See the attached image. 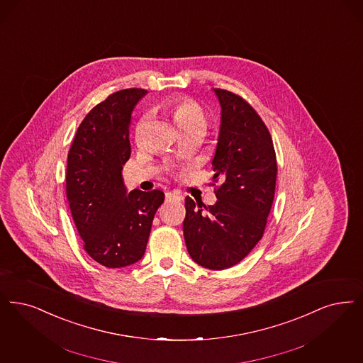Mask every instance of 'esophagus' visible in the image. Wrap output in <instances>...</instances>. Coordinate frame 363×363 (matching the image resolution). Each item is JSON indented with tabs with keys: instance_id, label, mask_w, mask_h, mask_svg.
I'll return each instance as SVG.
<instances>
[{
	"instance_id": "esophagus-1",
	"label": "esophagus",
	"mask_w": 363,
	"mask_h": 363,
	"mask_svg": "<svg viewBox=\"0 0 363 363\" xmlns=\"http://www.w3.org/2000/svg\"><path fill=\"white\" fill-rule=\"evenodd\" d=\"M182 199V196L181 194H178V193H173V191H167L166 193V200H181Z\"/></svg>"
}]
</instances>
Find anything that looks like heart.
<instances>
[{
  "instance_id": "1",
  "label": "heart",
  "mask_w": 363,
  "mask_h": 363,
  "mask_svg": "<svg viewBox=\"0 0 363 363\" xmlns=\"http://www.w3.org/2000/svg\"><path fill=\"white\" fill-rule=\"evenodd\" d=\"M169 111L174 120L175 125L181 132L194 128V127H203L205 128V113L199 102L194 101L189 97H179L169 104ZM143 120H140L135 130V140L140 142L143 135Z\"/></svg>"
}]
</instances>
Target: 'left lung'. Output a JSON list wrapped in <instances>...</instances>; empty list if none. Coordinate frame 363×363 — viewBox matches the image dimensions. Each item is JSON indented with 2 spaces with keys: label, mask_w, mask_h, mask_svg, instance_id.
I'll return each mask as SVG.
<instances>
[{
  "label": "left lung",
  "mask_w": 363,
  "mask_h": 363,
  "mask_svg": "<svg viewBox=\"0 0 363 363\" xmlns=\"http://www.w3.org/2000/svg\"><path fill=\"white\" fill-rule=\"evenodd\" d=\"M221 106L216 154L212 160L218 201L185 199L184 236L191 259L211 270L246 258L264 233L276 191V151L270 132L240 96L213 89Z\"/></svg>",
  "instance_id": "left-lung-1"
}]
</instances>
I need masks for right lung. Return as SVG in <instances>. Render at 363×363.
<instances>
[{"label":"right lung","instance_id":"1","mask_svg":"<svg viewBox=\"0 0 363 363\" xmlns=\"http://www.w3.org/2000/svg\"><path fill=\"white\" fill-rule=\"evenodd\" d=\"M145 89H124L96 105L79 124L67 155L66 196L84 248L109 269L145 255L160 190L127 193L123 166L130 160V113Z\"/></svg>","mask_w":363,"mask_h":363}]
</instances>
